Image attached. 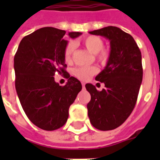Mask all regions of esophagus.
Returning <instances> with one entry per match:
<instances>
[{
  "label": "esophagus",
  "instance_id": "esophagus-1",
  "mask_svg": "<svg viewBox=\"0 0 160 160\" xmlns=\"http://www.w3.org/2000/svg\"><path fill=\"white\" fill-rule=\"evenodd\" d=\"M82 86H83V88H85V83H83V82H82Z\"/></svg>",
  "mask_w": 160,
  "mask_h": 160
}]
</instances>
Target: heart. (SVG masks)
I'll list each match as a JSON object with an SVG mask.
<instances>
[{"label": "heart", "instance_id": "1", "mask_svg": "<svg viewBox=\"0 0 160 160\" xmlns=\"http://www.w3.org/2000/svg\"><path fill=\"white\" fill-rule=\"evenodd\" d=\"M79 43L85 47L90 53L95 55V60L101 65H106L110 59V51L105 48L104 41L97 36H87L81 39ZM74 52V42L69 41L64 49V59L66 62H70ZM98 72L97 68L95 66H79L72 70V75L80 80H88L91 76Z\"/></svg>", "mask_w": 160, "mask_h": 160}]
</instances>
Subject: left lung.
Listing matches in <instances>:
<instances>
[{
  "label": "left lung",
  "instance_id": "8db88e82",
  "mask_svg": "<svg viewBox=\"0 0 160 160\" xmlns=\"http://www.w3.org/2000/svg\"><path fill=\"white\" fill-rule=\"evenodd\" d=\"M110 42V59L95 80L105 84L101 91L86 84L91 99L88 116L93 126L111 130L120 126L133 111L143 79L141 52L129 34L115 26L90 31Z\"/></svg>",
  "mask_w": 160,
  "mask_h": 160
}]
</instances>
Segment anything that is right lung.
Listing matches in <instances>:
<instances>
[{"label":"right lung","mask_w":160,"mask_h":160,"mask_svg":"<svg viewBox=\"0 0 160 160\" xmlns=\"http://www.w3.org/2000/svg\"><path fill=\"white\" fill-rule=\"evenodd\" d=\"M65 31L43 27L25 36L14 57L15 85L28 119L44 130H55L66 123L69 108L82 89L81 83L65 70ZM70 38L80 32H70ZM57 72L68 79L60 87L54 81Z\"/></svg>","instance_id":"obj_1"}]
</instances>
